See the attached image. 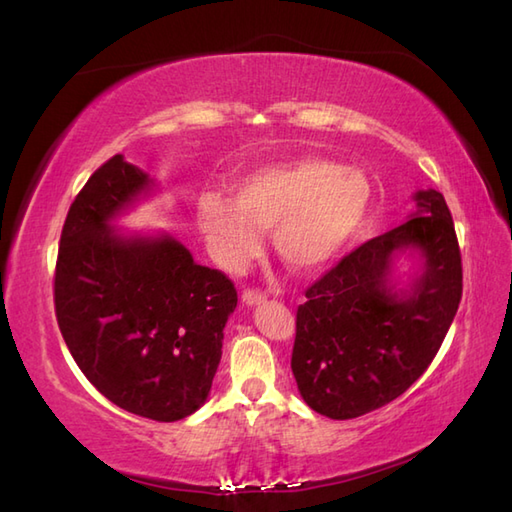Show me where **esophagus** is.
Here are the masks:
<instances>
[{
	"instance_id": "obj_1",
	"label": "esophagus",
	"mask_w": 512,
	"mask_h": 512,
	"mask_svg": "<svg viewBox=\"0 0 512 512\" xmlns=\"http://www.w3.org/2000/svg\"><path fill=\"white\" fill-rule=\"evenodd\" d=\"M264 301H266V294L257 288H246L242 292V303H246V305H259Z\"/></svg>"
}]
</instances>
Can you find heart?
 Segmentation results:
<instances>
[{
  "label": "heart",
  "instance_id": "1",
  "mask_svg": "<svg viewBox=\"0 0 512 512\" xmlns=\"http://www.w3.org/2000/svg\"><path fill=\"white\" fill-rule=\"evenodd\" d=\"M368 205L371 183L364 172L327 159H296L246 174L233 200L202 196L198 222L222 266L246 264L259 251V231H275L285 264L316 270L360 229Z\"/></svg>",
  "mask_w": 512,
  "mask_h": 512
}]
</instances>
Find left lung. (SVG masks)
<instances>
[{
  "label": "left lung",
  "mask_w": 512,
  "mask_h": 512,
  "mask_svg": "<svg viewBox=\"0 0 512 512\" xmlns=\"http://www.w3.org/2000/svg\"><path fill=\"white\" fill-rule=\"evenodd\" d=\"M417 213L344 255L305 290L296 310L292 373L307 406L355 419L403 395L427 371L462 299V257L447 202L414 194ZM419 250L424 272L399 297L387 285L391 259Z\"/></svg>",
  "instance_id": "8db88e82"
}]
</instances>
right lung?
I'll list each match as a JSON object with an SVG mask.
<instances>
[{"label": "right lung", "instance_id": "add662e5", "mask_svg": "<svg viewBox=\"0 0 512 512\" xmlns=\"http://www.w3.org/2000/svg\"><path fill=\"white\" fill-rule=\"evenodd\" d=\"M148 187V174L122 154L89 176L63 224L54 310L69 353L106 399L172 423L209 395L237 290L174 237H124L111 227Z\"/></svg>", "mask_w": 512, "mask_h": 512}]
</instances>
